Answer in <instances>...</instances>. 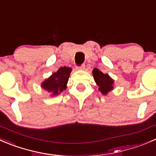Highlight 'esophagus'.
<instances>
[{
	"mask_svg": "<svg viewBox=\"0 0 156 156\" xmlns=\"http://www.w3.org/2000/svg\"><path fill=\"white\" fill-rule=\"evenodd\" d=\"M76 69H80V70H84V69H85V66H84V65H81V66H77Z\"/></svg>",
	"mask_w": 156,
	"mask_h": 156,
	"instance_id": "obj_1",
	"label": "esophagus"
}]
</instances>
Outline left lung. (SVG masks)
I'll list each match as a JSON object with an SVG mask.
<instances>
[{
    "label": "left lung",
    "instance_id": "1",
    "mask_svg": "<svg viewBox=\"0 0 156 156\" xmlns=\"http://www.w3.org/2000/svg\"><path fill=\"white\" fill-rule=\"evenodd\" d=\"M93 76L95 82L99 86V90L104 94H107V92L113 88V80L110 78L108 75L104 74L102 72L98 70L97 68L94 69Z\"/></svg>",
    "mask_w": 156,
    "mask_h": 156
}]
</instances>
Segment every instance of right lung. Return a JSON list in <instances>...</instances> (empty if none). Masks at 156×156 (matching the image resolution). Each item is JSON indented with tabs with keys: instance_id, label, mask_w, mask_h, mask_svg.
I'll use <instances>...</instances> for the list:
<instances>
[{
	"instance_id": "right-lung-1",
	"label": "right lung",
	"mask_w": 156,
	"mask_h": 156,
	"mask_svg": "<svg viewBox=\"0 0 156 156\" xmlns=\"http://www.w3.org/2000/svg\"><path fill=\"white\" fill-rule=\"evenodd\" d=\"M71 71V68L61 67L42 84V87L47 91L52 92L53 95L61 93L66 88Z\"/></svg>"
}]
</instances>
